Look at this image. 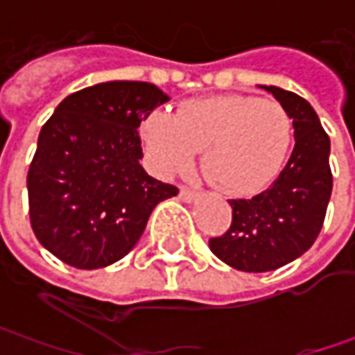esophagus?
<instances>
[{
	"mask_svg": "<svg viewBox=\"0 0 355 355\" xmlns=\"http://www.w3.org/2000/svg\"><path fill=\"white\" fill-rule=\"evenodd\" d=\"M198 196L199 193L196 191V189H189V187H182V189H180V199L185 201V203H191V201L198 198Z\"/></svg>",
	"mask_w": 355,
	"mask_h": 355,
	"instance_id": "34e87169",
	"label": "esophagus"
}]
</instances>
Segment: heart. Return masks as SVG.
Instances as JSON below:
<instances>
[{
  "mask_svg": "<svg viewBox=\"0 0 355 355\" xmlns=\"http://www.w3.org/2000/svg\"><path fill=\"white\" fill-rule=\"evenodd\" d=\"M142 138L162 175L184 173L203 152V170L213 184L233 196H249L280 173L294 124L277 101L223 94L184 103L175 116L166 110L150 112Z\"/></svg>",
  "mask_w": 355,
  "mask_h": 355,
  "instance_id": "1",
  "label": "heart"
}]
</instances>
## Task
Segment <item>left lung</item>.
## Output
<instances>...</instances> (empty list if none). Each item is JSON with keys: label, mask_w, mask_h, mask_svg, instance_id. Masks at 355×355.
<instances>
[{"label": "left lung", "mask_w": 355, "mask_h": 355, "mask_svg": "<svg viewBox=\"0 0 355 355\" xmlns=\"http://www.w3.org/2000/svg\"><path fill=\"white\" fill-rule=\"evenodd\" d=\"M294 124V150L272 185L251 199H229L231 225L209 239V249L229 266L266 272L288 265L312 247L332 196L330 138L314 108L298 94L263 87Z\"/></svg>", "instance_id": "left-lung-1"}]
</instances>
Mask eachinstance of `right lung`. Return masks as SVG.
Here are the masks:
<instances>
[{
	"label": "right lung",
	"mask_w": 355,
	"mask_h": 355,
	"mask_svg": "<svg viewBox=\"0 0 355 355\" xmlns=\"http://www.w3.org/2000/svg\"><path fill=\"white\" fill-rule=\"evenodd\" d=\"M156 85L110 80L69 94L43 124L27 173L37 241L75 268L128 254L159 201L178 187L140 166L138 126L168 103Z\"/></svg>",
	"instance_id": "right-lung-1"
}]
</instances>
